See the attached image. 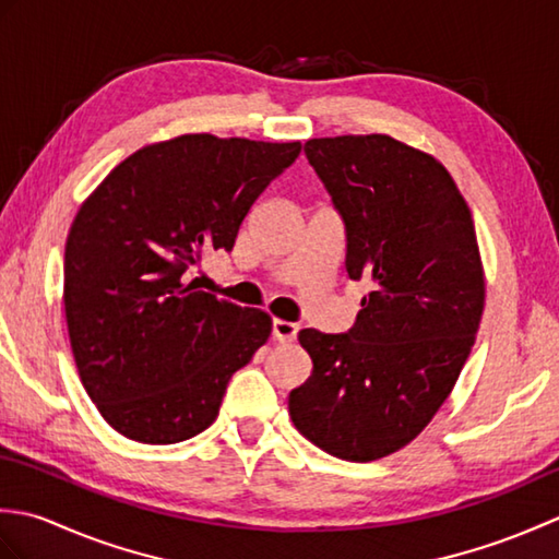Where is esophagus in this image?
<instances>
[{
    "mask_svg": "<svg viewBox=\"0 0 559 559\" xmlns=\"http://www.w3.org/2000/svg\"><path fill=\"white\" fill-rule=\"evenodd\" d=\"M298 329H300L298 324L286 322V319H273L271 334H273V341L290 343V341H295V336H298Z\"/></svg>",
    "mask_w": 559,
    "mask_h": 559,
    "instance_id": "1",
    "label": "esophagus"
}]
</instances>
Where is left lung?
I'll return each instance as SVG.
<instances>
[{
    "mask_svg": "<svg viewBox=\"0 0 559 559\" xmlns=\"http://www.w3.org/2000/svg\"><path fill=\"white\" fill-rule=\"evenodd\" d=\"M305 156L346 223V271L372 281L348 334L302 329L312 374L290 391L300 435L343 461L418 437L476 341L485 276L471 209L430 153L386 134L310 139Z\"/></svg>",
    "mask_w": 559,
    "mask_h": 559,
    "instance_id": "1",
    "label": "left lung"
}]
</instances>
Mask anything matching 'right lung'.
Wrapping results in <instances>:
<instances>
[{
	"instance_id": "add662e5",
	"label": "right lung",
	"mask_w": 559,
	"mask_h": 559,
	"mask_svg": "<svg viewBox=\"0 0 559 559\" xmlns=\"http://www.w3.org/2000/svg\"><path fill=\"white\" fill-rule=\"evenodd\" d=\"M300 141L182 134L139 148L83 201L64 249L71 353L112 430L175 444L216 420L271 317L197 290L204 252H230L249 206Z\"/></svg>"
}]
</instances>
